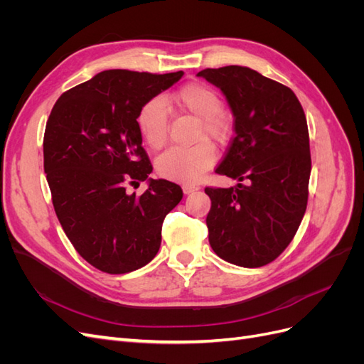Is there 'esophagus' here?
Masks as SVG:
<instances>
[{
	"label": "esophagus",
	"mask_w": 364,
	"mask_h": 364,
	"mask_svg": "<svg viewBox=\"0 0 364 364\" xmlns=\"http://www.w3.org/2000/svg\"><path fill=\"white\" fill-rule=\"evenodd\" d=\"M182 190H183L185 194H191V193L197 191L199 188H197V186H194V185H182Z\"/></svg>",
	"instance_id": "34e87169"
}]
</instances>
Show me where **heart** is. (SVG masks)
I'll use <instances>...</instances> for the list:
<instances>
[{"label":"heart","instance_id":"heart-1","mask_svg":"<svg viewBox=\"0 0 364 364\" xmlns=\"http://www.w3.org/2000/svg\"><path fill=\"white\" fill-rule=\"evenodd\" d=\"M173 102L181 111L199 118L197 139L225 141L229 123L223 112L222 97L205 83H190L173 94ZM141 136L151 149H161L168 138V107L162 97H153L138 114ZM215 162V151L206 141L193 147H171L156 161V170L165 179L196 182Z\"/></svg>","mask_w":364,"mask_h":364}]
</instances>
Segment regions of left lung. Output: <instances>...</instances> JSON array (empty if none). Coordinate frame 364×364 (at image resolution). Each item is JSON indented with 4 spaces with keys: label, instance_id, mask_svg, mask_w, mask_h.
Listing matches in <instances>:
<instances>
[{
    "label": "left lung",
    "instance_id": "obj_1",
    "mask_svg": "<svg viewBox=\"0 0 364 364\" xmlns=\"http://www.w3.org/2000/svg\"><path fill=\"white\" fill-rule=\"evenodd\" d=\"M197 75L220 87L232 109L235 135L215 173L240 182L205 188L209 245L235 266H266L287 249L306 209L311 155L304 109L289 86L246 67Z\"/></svg>",
    "mask_w": 364,
    "mask_h": 364
}]
</instances>
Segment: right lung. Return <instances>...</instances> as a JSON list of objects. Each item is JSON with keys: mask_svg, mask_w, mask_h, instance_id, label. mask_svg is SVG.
<instances>
[{"mask_svg": "<svg viewBox=\"0 0 364 364\" xmlns=\"http://www.w3.org/2000/svg\"><path fill=\"white\" fill-rule=\"evenodd\" d=\"M183 75L107 70L63 92L43 135V170L59 222L80 257L111 274L134 272L159 250L164 218L182 188L150 179L136 196L127 185L153 167L138 114Z\"/></svg>", "mask_w": 364, "mask_h": 364, "instance_id": "add662e5", "label": "right lung"}]
</instances>
